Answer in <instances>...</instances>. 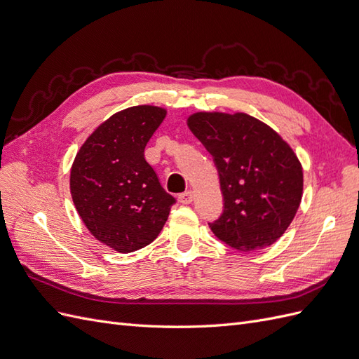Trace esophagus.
I'll list each match as a JSON object with an SVG mask.
<instances>
[{
	"instance_id": "1",
	"label": "esophagus",
	"mask_w": 359,
	"mask_h": 359,
	"mask_svg": "<svg viewBox=\"0 0 359 359\" xmlns=\"http://www.w3.org/2000/svg\"><path fill=\"white\" fill-rule=\"evenodd\" d=\"M178 199H180V202H181V203H184V205H189V203H191V202H193V199H194V193H193L191 190H189V191H184V193H181V194H180Z\"/></svg>"
}]
</instances>
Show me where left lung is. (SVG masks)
Returning a JSON list of instances; mask_svg holds the SVG:
<instances>
[{"mask_svg": "<svg viewBox=\"0 0 359 359\" xmlns=\"http://www.w3.org/2000/svg\"><path fill=\"white\" fill-rule=\"evenodd\" d=\"M187 124L219 170L224 210L210 223L214 235L245 253L273 245L302 199V166L290 145L243 112H196Z\"/></svg>", "mask_w": 359, "mask_h": 359, "instance_id": "obj_1", "label": "left lung"}]
</instances>
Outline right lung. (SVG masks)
<instances>
[{"mask_svg":"<svg viewBox=\"0 0 359 359\" xmlns=\"http://www.w3.org/2000/svg\"><path fill=\"white\" fill-rule=\"evenodd\" d=\"M165 107L140 104L114 114L85 140L70 170V193L94 238L119 253L153 243L175 198L145 160Z\"/></svg>","mask_w":359,"mask_h":359,"instance_id":"obj_1","label":"right lung"}]
</instances>
